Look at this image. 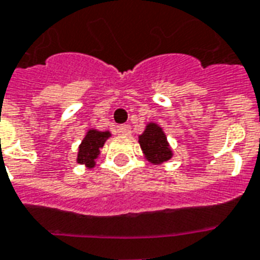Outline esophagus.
<instances>
[{"label": "esophagus", "instance_id": "obj_1", "mask_svg": "<svg viewBox=\"0 0 260 260\" xmlns=\"http://www.w3.org/2000/svg\"><path fill=\"white\" fill-rule=\"evenodd\" d=\"M118 133L123 134V136H130V133H132V126H130V124H122V126L118 127Z\"/></svg>", "mask_w": 260, "mask_h": 260}]
</instances>
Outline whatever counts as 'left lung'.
I'll return each instance as SVG.
<instances>
[{
	"label": "left lung",
	"instance_id": "obj_1",
	"mask_svg": "<svg viewBox=\"0 0 260 260\" xmlns=\"http://www.w3.org/2000/svg\"><path fill=\"white\" fill-rule=\"evenodd\" d=\"M138 142L145 154V158L152 164H162L174 156L166 133L157 123H148L144 133L138 137Z\"/></svg>",
	"mask_w": 260,
	"mask_h": 260
}]
</instances>
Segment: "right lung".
Returning a JSON list of instances; mask_svg holds the SVG:
<instances>
[{
	"instance_id": "right-lung-1",
	"label": "right lung",
	"mask_w": 260,
	"mask_h": 260,
	"mask_svg": "<svg viewBox=\"0 0 260 260\" xmlns=\"http://www.w3.org/2000/svg\"><path fill=\"white\" fill-rule=\"evenodd\" d=\"M110 137H111L110 132H99L94 128L88 130L86 136L84 137V140L81 141V144L78 146V164H84L86 168H93L94 160L100 154V148H103L104 142Z\"/></svg>"
}]
</instances>
